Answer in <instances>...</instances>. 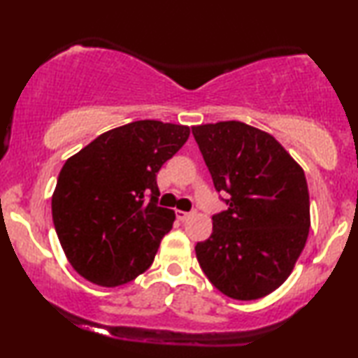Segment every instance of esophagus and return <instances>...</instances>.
Masks as SVG:
<instances>
[{"mask_svg":"<svg viewBox=\"0 0 358 358\" xmlns=\"http://www.w3.org/2000/svg\"><path fill=\"white\" fill-rule=\"evenodd\" d=\"M176 217H178V220H180V222H184V220H187L190 217V213L182 212V210H176Z\"/></svg>","mask_w":358,"mask_h":358,"instance_id":"1","label":"esophagus"}]
</instances>
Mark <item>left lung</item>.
Returning <instances> with one entry per match:
<instances>
[{
  "instance_id": "left-lung-1",
  "label": "left lung",
  "mask_w": 358,
  "mask_h": 358,
  "mask_svg": "<svg viewBox=\"0 0 358 358\" xmlns=\"http://www.w3.org/2000/svg\"><path fill=\"white\" fill-rule=\"evenodd\" d=\"M227 210L197 243L205 275L223 295L257 300L287 280L310 233L305 173L266 131L229 120L192 127Z\"/></svg>"
}]
</instances>
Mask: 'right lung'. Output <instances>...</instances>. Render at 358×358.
<instances>
[{
    "label": "right lung",
    "mask_w": 358,
    "mask_h": 358,
    "mask_svg": "<svg viewBox=\"0 0 358 358\" xmlns=\"http://www.w3.org/2000/svg\"><path fill=\"white\" fill-rule=\"evenodd\" d=\"M189 134L185 125L136 120L99 135L63 164L52 218L68 261L86 280L119 287L153 264L176 218L158 207L156 173Z\"/></svg>",
    "instance_id": "right-lung-1"
}]
</instances>
